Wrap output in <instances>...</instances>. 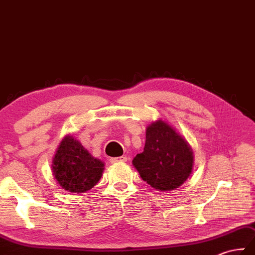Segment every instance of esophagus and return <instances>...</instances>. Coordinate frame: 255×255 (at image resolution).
<instances>
[{
    "mask_svg": "<svg viewBox=\"0 0 255 255\" xmlns=\"http://www.w3.org/2000/svg\"><path fill=\"white\" fill-rule=\"evenodd\" d=\"M128 158L126 156H121V157H117V158H110V162L111 163H117V162H120V161H127Z\"/></svg>",
    "mask_w": 255,
    "mask_h": 255,
    "instance_id": "esophagus-1",
    "label": "esophagus"
}]
</instances>
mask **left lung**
I'll return each instance as SVG.
<instances>
[{"label":"left lung","mask_w":255,"mask_h":255,"mask_svg":"<svg viewBox=\"0 0 255 255\" xmlns=\"http://www.w3.org/2000/svg\"><path fill=\"white\" fill-rule=\"evenodd\" d=\"M132 163L147 184L168 192L180 188L190 177L194 155L185 137L158 119L146 128L144 150L134 157Z\"/></svg>","instance_id":"8db88e82"}]
</instances>
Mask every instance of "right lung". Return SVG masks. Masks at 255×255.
<instances>
[{"label":"right lung","instance_id":"1","mask_svg":"<svg viewBox=\"0 0 255 255\" xmlns=\"http://www.w3.org/2000/svg\"><path fill=\"white\" fill-rule=\"evenodd\" d=\"M54 179L71 193H85L103 177L105 162L94 157L73 135L62 138L52 159Z\"/></svg>","mask_w":255,"mask_h":255}]
</instances>
